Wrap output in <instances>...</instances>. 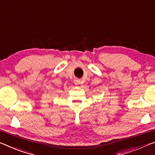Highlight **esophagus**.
<instances>
[{
    "label": "esophagus",
    "mask_w": 155,
    "mask_h": 155,
    "mask_svg": "<svg viewBox=\"0 0 155 155\" xmlns=\"http://www.w3.org/2000/svg\"><path fill=\"white\" fill-rule=\"evenodd\" d=\"M74 83L75 85H78L80 84V80L78 79H75L74 81Z\"/></svg>",
    "instance_id": "obj_1"
}]
</instances>
